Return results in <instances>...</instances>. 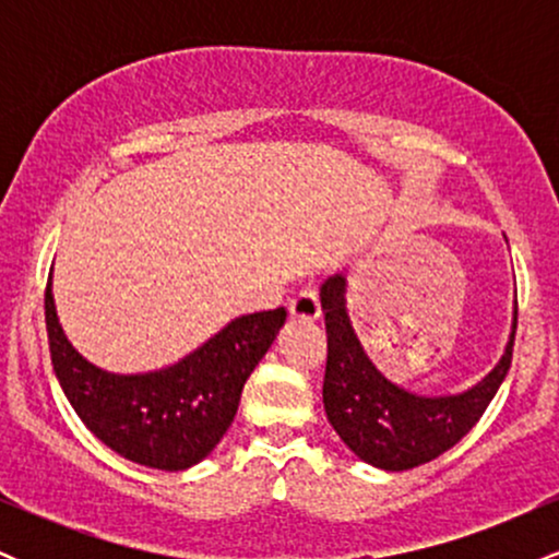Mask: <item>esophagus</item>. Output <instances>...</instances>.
<instances>
[{
	"mask_svg": "<svg viewBox=\"0 0 559 559\" xmlns=\"http://www.w3.org/2000/svg\"><path fill=\"white\" fill-rule=\"evenodd\" d=\"M288 312H292L294 320H307V323H312V320L320 318V299L316 292H301L288 301Z\"/></svg>",
	"mask_w": 559,
	"mask_h": 559,
	"instance_id": "34e87169",
	"label": "esophagus"
}]
</instances>
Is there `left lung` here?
<instances>
[{"label":"left lung","mask_w":559,"mask_h":559,"mask_svg":"<svg viewBox=\"0 0 559 559\" xmlns=\"http://www.w3.org/2000/svg\"><path fill=\"white\" fill-rule=\"evenodd\" d=\"M344 294L346 278L342 273L331 275L320 286L329 333L323 404L333 431L362 463L381 471H409L431 463L476 426L502 386L515 346L518 305L502 360L484 381L463 394L420 396L391 383L365 355L346 316Z\"/></svg>","instance_id":"1"}]
</instances>
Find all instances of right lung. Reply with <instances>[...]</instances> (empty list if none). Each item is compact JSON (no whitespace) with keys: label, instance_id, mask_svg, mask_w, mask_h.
Wrapping results in <instances>:
<instances>
[{"label":"right lung","instance_id":"add662e5","mask_svg":"<svg viewBox=\"0 0 559 559\" xmlns=\"http://www.w3.org/2000/svg\"><path fill=\"white\" fill-rule=\"evenodd\" d=\"M52 368L83 426L131 463L186 471L202 463L228 431L249 373L271 349L286 310L230 320L176 365L136 376L107 373L75 352L52 297L44 294Z\"/></svg>","mask_w":559,"mask_h":559}]
</instances>
